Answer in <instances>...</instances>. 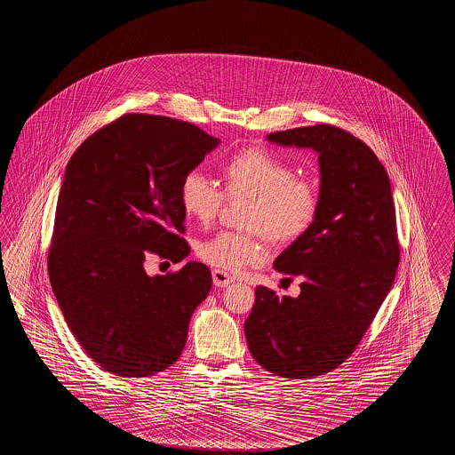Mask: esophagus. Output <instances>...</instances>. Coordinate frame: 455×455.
Returning <instances> with one entry per match:
<instances>
[{
	"label": "esophagus",
	"mask_w": 455,
	"mask_h": 455,
	"mask_svg": "<svg viewBox=\"0 0 455 455\" xmlns=\"http://www.w3.org/2000/svg\"><path fill=\"white\" fill-rule=\"evenodd\" d=\"M212 276H213V283L220 288H225V286H228L230 283L234 282V278L228 273L221 271V269H213Z\"/></svg>",
	"instance_id": "34e87169"
}]
</instances>
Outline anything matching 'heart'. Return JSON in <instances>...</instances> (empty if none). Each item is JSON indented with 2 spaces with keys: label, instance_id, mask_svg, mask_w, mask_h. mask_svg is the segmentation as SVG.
<instances>
[{
  "label": "heart",
  "instance_id": "heart-1",
  "mask_svg": "<svg viewBox=\"0 0 455 455\" xmlns=\"http://www.w3.org/2000/svg\"><path fill=\"white\" fill-rule=\"evenodd\" d=\"M225 193L199 171L186 173L179 197L182 210L201 225H210L228 197H251L243 225L251 232H220L197 245V258L221 271L238 273L264 258L262 234L276 243L302 237L319 208L314 179L295 175V169L276 153L247 148L230 156L223 169Z\"/></svg>",
  "mask_w": 455,
  "mask_h": 455
}]
</instances>
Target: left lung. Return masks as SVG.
<instances>
[{
	"mask_svg": "<svg viewBox=\"0 0 455 455\" xmlns=\"http://www.w3.org/2000/svg\"><path fill=\"white\" fill-rule=\"evenodd\" d=\"M267 140L319 155V208L310 228L273 264L302 278L300 295L278 297L258 286L243 324L247 347L280 377L324 375L358 347L395 278L389 175L362 140L331 124L276 131Z\"/></svg>",
	"mask_w": 455,
	"mask_h": 455,
	"instance_id": "obj_1",
	"label": "left lung"
}]
</instances>
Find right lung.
Listing matches in <instances>:
<instances>
[{
	"label": "right lung",
	"mask_w": 455,
	"mask_h": 455,
	"mask_svg": "<svg viewBox=\"0 0 455 455\" xmlns=\"http://www.w3.org/2000/svg\"><path fill=\"white\" fill-rule=\"evenodd\" d=\"M218 138L165 116L124 114L95 131L66 165L47 258L52 291L99 367L148 377L175 363L212 273L188 262L148 276V254H189L179 188Z\"/></svg>",
	"instance_id": "right-lung-1"
}]
</instances>
